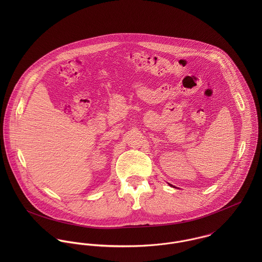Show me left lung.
Returning <instances> with one entry per match:
<instances>
[{
	"label": "left lung",
	"mask_w": 262,
	"mask_h": 262,
	"mask_svg": "<svg viewBox=\"0 0 262 262\" xmlns=\"http://www.w3.org/2000/svg\"><path fill=\"white\" fill-rule=\"evenodd\" d=\"M170 186H171V185H170Z\"/></svg>",
	"instance_id": "1"
}]
</instances>
